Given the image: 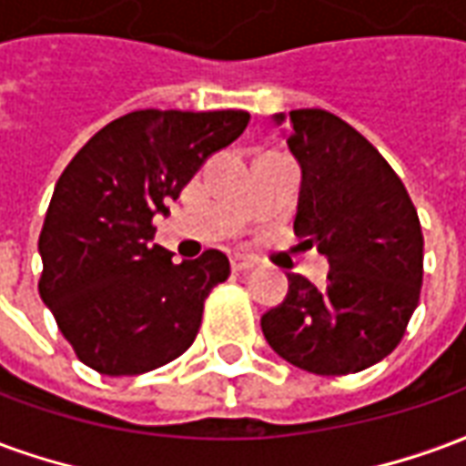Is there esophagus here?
<instances>
[{
	"mask_svg": "<svg viewBox=\"0 0 466 466\" xmlns=\"http://www.w3.org/2000/svg\"><path fill=\"white\" fill-rule=\"evenodd\" d=\"M257 267V257L252 254H232V269L234 272H244V269H252Z\"/></svg>",
	"mask_w": 466,
	"mask_h": 466,
	"instance_id": "1",
	"label": "esophagus"
}]
</instances>
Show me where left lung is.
<instances>
[{
  "label": "left lung",
  "mask_w": 466,
  "mask_h": 466,
  "mask_svg": "<svg viewBox=\"0 0 466 466\" xmlns=\"http://www.w3.org/2000/svg\"><path fill=\"white\" fill-rule=\"evenodd\" d=\"M302 169L294 234L329 259L327 284L287 274L282 304L262 314L264 339L312 374H351L404 337L421 289L417 209L387 159L324 109L272 116Z\"/></svg>",
  "instance_id": "obj_1"
}]
</instances>
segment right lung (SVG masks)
Segmentation results:
<instances>
[{
	"label": "right lung",
	"mask_w": 466,
	"mask_h": 466,
	"mask_svg": "<svg viewBox=\"0 0 466 466\" xmlns=\"http://www.w3.org/2000/svg\"><path fill=\"white\" fill-rule=\"evenodd\" d=\"M247 122L242 109H139L106 124L66 164L39 234V294L86 367L142 374L189 350L229 259L207 249L174 264L152 244V219L169 214L167 202Z\"/></svg>",
	"instance_id": "obj_1"
}]
</instances>
